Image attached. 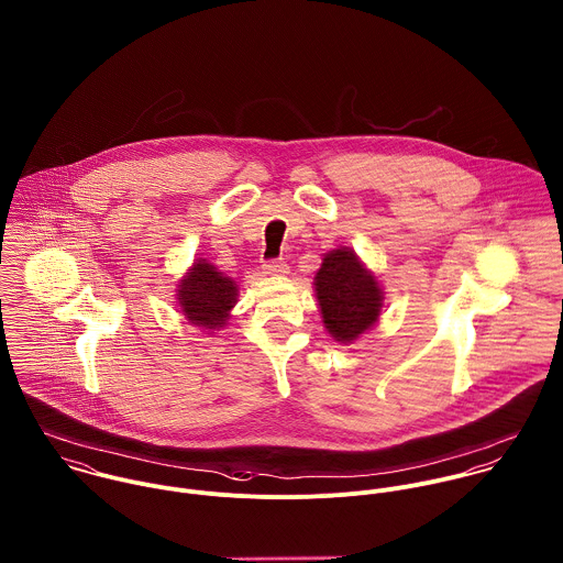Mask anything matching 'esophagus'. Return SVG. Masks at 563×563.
Listing matches in <instances>:
<instances>
[{
    "instance_id": "34e87169",
    "label": "esophagus",
    "mask_w": 563,
    "mask_h": 563,
    "mask_svg": "<svg viewBox=\"0 0 563 563\" xmlns=\"http://www.w3.org/2000/svg\"><path fill=\"white\" fill-rule=\"evenodd\" d=\"M263 269H265V274H269V276H283V274H287V263L283 261V258H272V261H265V265H263Z\"/></svg>"
}]
</instances>
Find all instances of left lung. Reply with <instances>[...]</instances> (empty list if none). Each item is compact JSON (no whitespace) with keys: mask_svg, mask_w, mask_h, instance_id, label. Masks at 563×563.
<instances>
[{"mask_svg":"<svg viewBox=\"0 0 563 563\" xmlns=\"http://www.w3.org/2000/svg\"><path fill=\"white\" fill-rule=\"evenodd\" d=\"M316 294L324 327L338 342H353L382 311V289L351 250H333L316 274Z\"/></svg>","mask_w":563,"mask_h":563,"instance_id":"obj_1","label":"left lung"}]
</instances>
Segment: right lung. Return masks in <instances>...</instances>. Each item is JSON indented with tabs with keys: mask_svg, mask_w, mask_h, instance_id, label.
Instances as JSON below:
<instances>
[{
	"mask_svg": "<svg viewBox=\"0 0 563 563\" xmlns=\"http://www.w3.org/2000/svg\"><path fill=\"white\" fill-rule=\"evenodd\" d=\"M236 302V285L210 263L197 261L179 285V305L184 316L203 329L223 327L228 311Z\"/></svg>",
	"mask_w": 563,
	"mask_h": 563,
	"instance_id": "1",
	"label": "right lung"
}]
</instances>
